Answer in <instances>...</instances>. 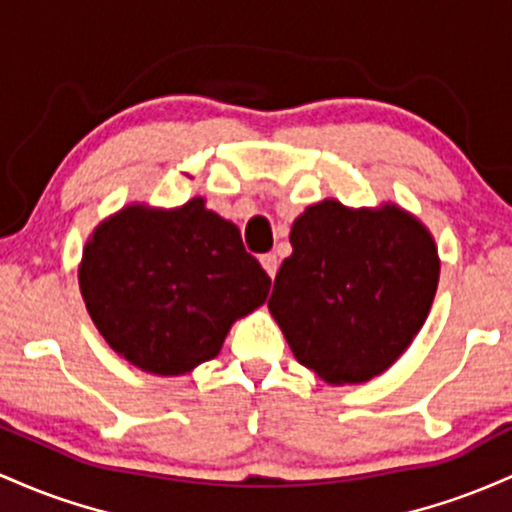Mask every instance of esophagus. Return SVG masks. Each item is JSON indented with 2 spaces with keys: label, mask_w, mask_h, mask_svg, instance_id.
Wrapping results in <instances>:
<instances>
[{
  "label": "esophagus",
  "mask_w": 512,
  "mask_h": 512,
  "mask_svg": "<svg viewBox=\"0 0 512 512\" xmlns=\"http://www.w3.org/2000/svg\"><path fill=\"white\" fill-rule=\"evenodd\" d=\"M261 266L266 268V273L271 275V278H275V273H278V256H275V254H263L261 256Z\"/></svg>",
  "instance_id": "esophagus-1"
}]
</instances>
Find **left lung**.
Returning <instances> with one entry per match:
<instances>
[{"label":"left lung","mask_w":512,"mask_h":512,"mask_svg":"<svg viewBox=\"0 0 512 512\" xmlns=\"http://www.w3.org/2000/svg\"><path fill=\"white\" fill-rule=\"evenodd\" d=\"M290 244L268 309L295 358L331 384L387 370L421 331L438 287L428 229L396 205L324 200L297 217Z\"/></svg>","instance_id":"8db88e82"}]
</instances>
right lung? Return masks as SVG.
I'll return each mask as SVG.
<instances>
[{
  "instance_id": "obj_1",
  "label": "right lung",
  "mask_w": 512,
  "mask_h": 512,
  "mask_svg": "<svg viewBox=\"0 0 512 512\" xmlns=\"http://www.w3.org/2000/svg\"><path fill=\"white\" fill-rule=\"evenodd\" d=\"M79 285L108 346L140 370L183 375L220 353L229 326L266 302L271 278L237 225L200 198L135 205L96 227Z\"/></svg>"
}]
</instances>
